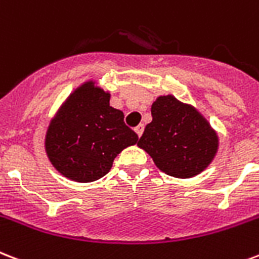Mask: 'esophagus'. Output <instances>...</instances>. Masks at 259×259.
I'll use <instances>...</instances> for the list:
<instances>
[{
  "instance_id": "esophagus-1",
  "label": "esophagus",
  "mask_w": 259,
  "mask_h": 259,
  "mask_svg": "<svg viewBox=\"0 0 259 259\" xmlns=\"http://www.w3.org/2000/svg\"><path fill=\"white\" fill-rule=\"evenodd\" d=\"M134 130H136V133H137L138 137H141V134H143V132H144V125L143 123H140V125H138Z\"/></svg>"
}]
</instances>
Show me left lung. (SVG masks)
Here are the masks:
<instances>
[{"label":"left lung","mask_w":259,"mask_h":259,"mask_svg":"<svg viewBox=\"0 0 259 259\" xmlns=\"http://www.w3.org/2000/svg\"><path fill=\"white\" fill-rule=\"evenodd\" d=\"M152 122L138 141L156 167L175 178H191L208 167L219 137L198 110L172 95L159 96L151 107Z\"/></svg>","instance_id":"8db88e82"}]
</instances>
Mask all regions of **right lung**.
Segmentation results:
<instances>
[{
	"label": "right lung",
	"instance_id": "1",
	"mask_svg": "<svg viewBox=\"0 0 259 259\" xmlns=\"http://www.w3.org/2000/svg\"><path fill=\"white\" fill-rule=\"evenodd\" d=\"M138 136L110 106V92L87 81L76 88L50 121L45 148L51 164L74 182L98 181Z\"/></svg>",
	"mask_w": 259,
	"mask_h": 259
}]
</instances>
